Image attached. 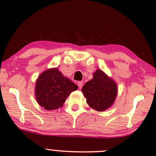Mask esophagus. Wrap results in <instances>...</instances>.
I'll use <instances>...</instances> for the list:
<instances>
[{
  "label": "esophagus",
  "mask_w": 156,
  "mask_h": 156,
  "mask_svg": "<svg viewBox=\"0 0 156 156\" xmlns=\"http://www.w3.org/2000/svg\"><path fill=\"white\" fill-rule=\"evenodd\" d=\"M78 88L80 89V88L83 87V82H82V81L78 82Z\"/></svg>",
  "instance_id": "34e87169"
}]
</instances>
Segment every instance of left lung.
<instances>
[{
  "label": "left lung",
  "mask_w": 156,
  "mask_h": 156,
  "mask_svg": "<svg viewBox=\"0 0 156 156\" xmlns=\"http://www.w3.org/2000/svg\"><path fill=\"white\" fill-rule=\"evenodd\" d=\"M82 92L88 106L97 112H104L113 105L117 96L116 82L100 69L93 78L83 86Z\"/></svg>",
  "instance_id": "1"
}]
</instances>
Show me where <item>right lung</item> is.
Here are the masks:
<instances>
[{"label": "right lung", "mask_w": 156, "mask_h": 156, "mask_svg": "<svg viewBox=\"0 0 156 156\" xmlns=\"http://www.w3.org/2000/svg\"><path fill=\"white\" fill-rule=\"evenodd\" d=\"M77 89L78 86L64 76L58 68H50L37 78L35 97L39 105L46 110L58 109L63 106L70 93Z\"/></svg>", "instance_id": "add662e5"}]
</instances>
